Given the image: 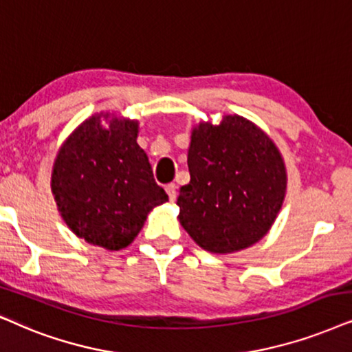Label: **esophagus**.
Here are the masks:
<instances>
[{
  "mask_svg": "<svg viewBox=\"0 0 352 352\" xmlns=\"http://www.w3.org/2000/svg\"><path fill=\"white\" fill-rule=\"evenodd\" d=\"M176 189H177V187H176L175 182H171V184L165 186V190H166L168 197H170L171 202H175V200H176Z\"/></svg>",
  "mask_w": 352,
  "mask_h": 352,
  "instance_id": "34e87169",
  "label": "esophagus"
}]
</instances>
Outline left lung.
I'll return each mask as SVG.
<instances>
[{
	"instance_id": "8db88e82",
	"label": "left lung",
	"mask_w": 352,
	"mask_h": 352,
	"mask_svg": "<svg viewBox=\"0 0 352 352\" xmlns=\"http://www.w3.org/2000/svg\"><path fill=\"white\" fill-rule=\"evenodd\" d=\"M190 181L179 189V221L200 248L243 250L267 234L286 192L285 163L265 132L241 116L200 122L187 153Z\"/></svg>"
}]
</instances>
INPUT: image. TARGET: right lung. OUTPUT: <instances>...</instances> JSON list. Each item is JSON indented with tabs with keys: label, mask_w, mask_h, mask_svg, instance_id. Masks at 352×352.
Wrapping results in <instances>:
<instances>
[{
	"label": "right lung",
	"mask_w": 352,
	"mask_h": 352,
	"mask_svg": "<svg viewBox=\"0 0 352 352\" xmlns=\"http://www.w3.org/2000/svg\"><path fill=\"white\" fill-rule=\"evenodd\" d=\"M102 115L82 122L59 150L52 189L61 217L87 243L127 248L168 195L137 144V122Z\"/></svg>",
	"instance_id": "add662e5"
}]
</instances>
